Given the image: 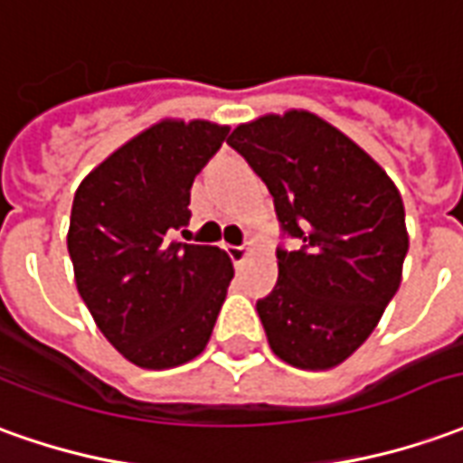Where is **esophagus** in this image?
Wrapping results in <instances>:
<instances>
[{
	"label": "esophagus",
	"mask_w": 463,
	"mask_h": 463,
	"mask_svg": "<svg viewBox=\"0 0 463 463\" xmlns=\"http://www.w3.org/2000/svg\"><path fill=\"white\" fill-rule=\"evenodd\" d=\"M226 254H229V260L234 262V267H241L244 260L250 257V250H247V247H226Z\"/></svg>",
	"instance_id": "34e87169"
}]
</instances>
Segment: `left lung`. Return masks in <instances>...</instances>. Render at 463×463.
Returning a JSON list of instances; mask_svg holds the SVG:
<instances>
[{
    "label": "left lung",
    "mask_w": 463,
    "mask_h": 463,
    "mask_svg": "<svg viewBox=\"0 0 463 463\" xmlns=\"http://www.w3.org/2000/svg\"><path fill=\"white\" fill-rule=\"evenodd\" d=\"M299 250L277 251V285L257 302L269 347L302 371H330L358 350L401 287L408 251L396 184L355 140L310 110L232 130Z\"/></svg>",
    "instance_id": "left-lung-1"
}]
</instances>
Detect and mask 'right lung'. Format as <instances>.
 <instances>
[{
	"instance_id": "obj_1",
	"label": "right lung",
	"mask_w": 463,
	"mask_h": 463,
	"mask_svg": "<svg viewBox=\"0 0 463 463\" xmlns=\"http://www.w3.org/2000/svg\"><path fill=\"white\" fill-rule=\"evenodd\" d=\"M229 126L165 118L80 181L67 251L92 320L126 360L164 371L199 355L234 277L219 247L176 241L191 184Z\"/></svg>"
}]
</instances>
